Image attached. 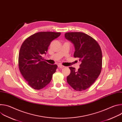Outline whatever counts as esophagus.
<instances>
[{"mask_svg":"<svg viewBox=\"0 0 122 122\" xmlns=\"http://www.w3.org/2000/svg\"><path fill=\"white\" fill-rule=\"evenodd\" d=\"M58 67H59V68H64L65 66L61 65H58Z\"/></svg>","mask_w":122,"mask_h":122,"instance_id":"obj_1","label":"esophagus"}]
</instances>
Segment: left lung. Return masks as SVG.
<instances>
[{"mask_svg":"<svg viewBox=\"0 0 122 122\" xmlns=\"http://www.w3.org/2000/svg\"><path fill=\"white\" fill-rule=\"evenodd\" d=\"M65 38L74 45V57L81 62L77 71L69 67L71 73L66 78L67 83L76 91L88 88L100 74L102 55L100 46L90 36L82 32H67Z\"/></svg>","mask_w":122,"mask_h":122,"instance_id":"8db88e82","label":"left lung"}]
</instances>
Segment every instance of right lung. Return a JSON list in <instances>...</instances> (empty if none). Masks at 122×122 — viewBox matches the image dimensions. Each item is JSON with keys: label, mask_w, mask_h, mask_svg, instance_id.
<instances>
[{"label": "right lung", "mask_w": 122, "mask_h": 122, "mask_svg": "<svg viewBox=\"0 0 122 122\" xmlns=\"http://www.w3.org/2000/svg\"><path fill=\"white\" fill-rule=\"evenodd\" d=\"M61 35L60 32H41L34 34L23 43L19 54L21 73L34 89H42L48 84L56 72V65H50L42 57L46 55L51 42Z\"/></svg>", "instance_id": "right-lung-1"}]
</instances>
